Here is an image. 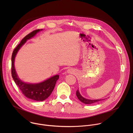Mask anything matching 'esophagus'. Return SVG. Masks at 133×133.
<instances>
[{"label": "esophagus", "instance_id": "esophagus-1", "mask_svg": "<svg viewBox=\"0 0 133 133\" xmlns=\"http://www.w3.org/2000/svg\"><path fill=\"white\" fill-rule=\"evenodd\" d=\"M67 73H69V74H72L74 72V71L72 69H69L67 70Z\"/></svg>", "mask_w": 133, "mask_h": 133}]
</instances>
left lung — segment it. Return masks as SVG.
I'll return each mask as SVG.
<instances>
[{
  "label": "left lung",
  "instance_id": "1",
  "mask_svg": "<svg viewBox=\"0 0 133 133\" xmlns=\"http://www.w3.org/2000/svg\"><path fill=\"white\" fill-rule=\"evenodd\" d=\"M76 96L78 99L82 102V103L85 104H93V103H95L97 102H98L99 101H101L103 99H96V100H90V99H87L81 96V95L79 92L78 90L76 91Z\"/></svg>",
  "mask_w": 133,
  "mask_h": 133
}]
</instances>
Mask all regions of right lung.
Here are the masks:
<instances>
[{
    "mask_svg": "<svg viewBox=\"0 0 133 133\" xmlns=\"http://www.w3.org/2000/svg\"><path fill=\"white\" fill-rule=\"evenodd\" d=\"M42 30H35L26 35L15 48L11 56V75L14 81L26 97L36 101H43L50 95L55 88L57 81L59 79V75H55L39 84H27L23 82L19 78H18L14 67V61L15 56L18 50L25 43L27 40L31 38L37 32Z\"/></svg>",
    "mask_w": 133,
    "mask_h": 133,
    "instance_id": "right-lung-1",
    "label": "right lung"
}]
</instances>
